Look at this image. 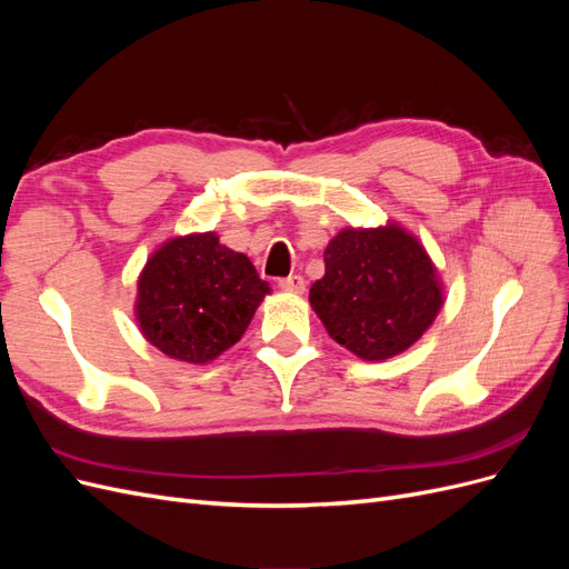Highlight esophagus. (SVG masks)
I'll return each instance as SVG.
<instances>
[{"mask_svg":"<svg viewBox=\"0 0 569 569\" xmlns=\"http://www.w3.org/2000/svg\"><path fill=\"white\" fill-rule=\"evenodd\" d=\"M280 289L287 291V295H303L306 291V280L301 278V274H289V278L280 280Z\"/></svg>","mask_w":569,"mask_h":569,"instance_id":"obj_1","label":"esophagus"}]
</instances>
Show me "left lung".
I'll use <instances>...</instances> for the list:
<instances>
[{
  "label": "left lung",
  "instance_id": "1",
  "mask_svg": "<svg viewBox=\"0 0 569 569\" xmlns=\"http://www.w3.org/2000/svg\"><path fill=\"white\" fill-rule=\"evenodd\" d=\"M313 282L316 316L343 349L387 360L416 343L443 306V282L420 239L389 220L380 228H343Z\"/></svg>",
  "mask_w": 569,
  "mask_h": 569
}]
</instances>
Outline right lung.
Wrapping results in <instances>:
<instances>
[{
  "mask_svg": "<svg viewBox=\"0 0 569 569\" xmlns=\"http://www.w3.org/2000/svg\"><path fill=\"white\" fill-rule=\"evenodd\" d=\"M270 295L249 256L216 232L170 237L137 278L134 320L144 339L180 363L206 366L242 339Z\"/></svg>",
  "mask_w": 569,
  "mask_h": 569,
  "instance_id": "add662e5",
  "label": "right lung"
}]
</instances>
